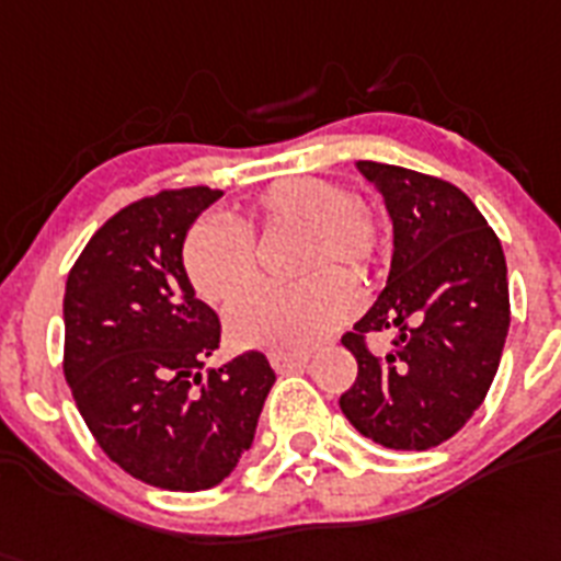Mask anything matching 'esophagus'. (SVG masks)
Masks as SVG:
<instances>
[{
	"label": "esophagus",
	"mask_w": 561,
	"mask_h": 561,
	"mask_svg": "<svg viewBox=\"0 0 561 561\" xmlns=\"http://www.w3.org/2000/svg\"><path fill=\"white\" fill-rule=\"evenodd\" d=\"M310 362L308 353H271V365L276 374H294Z\"/></svg>",
	"instance_id": "1"
}]
</instances>
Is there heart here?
I'll return each mask as SVG.
<instances>
[{
  "instance_id": "obj_1",
  "label": "heart",
  "mask_w": 561,
  "mask_h": 561,
  "mask_svg": "<svg viewBox=\"0 0 561 561\" xmlns=\"http://www.w3.org/2000/svg\"><path fill=\"white\" fill-rule=\"evenodd\" d=\"M253 225L262 230H299V273L313 276L296 285H259L239 296L225 313L228 339L237 347L273 353L310 351L356 310V294L347 276L322 267L336 262L353 276H368L382 256V219L331 179H279L259 193L244 225L208 216L187 230L182 265L205 302H228L253 282Z\"/></svg>"
}]
</instances>
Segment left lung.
Masks as SVG:
<instances>
[{
    "label": "left lung",
    "instance_id": "obj_1",
    "mask_svg": "<svg viewBox=\"0 0 561 561\" xmlns=\"http://www.w3.org/2000/svg\"><path fill=\"white\" fill-rule=\"evenodd\" d=\"M382 193L393 222L388 285L342 336L359 374L339 408L362 436L393 450H427L473 416L496 376L511 296L496 233L445 179L382 162H356ZM399 330L374 357L364 336Z\"/></svg>",
    "mask_w": 561,
    "mask_h": 561
}]
</instances>
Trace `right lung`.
<instances>
[{
	"label": "right lung",
	"mask_w": 561,
	"mask_h": 561,
	"mask_svg": "<svg viewBox=\"0 0 561 561\" xmlns=\"http://www.w3.org/2000/svg\"><path fill=\"white\" fill-rule=\"evenodd\" d=\"M222 191L179 187L111 216L65 285V379L99 448L162 491H208L253 445L276 374L248 351L222 368L219 317L196 299L182 244Z\"/></svg>",
	"instance_id": "add662e5"
}]
</instances>
